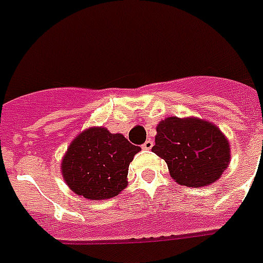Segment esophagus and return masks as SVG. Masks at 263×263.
<instances>
[{
    "label": "esophagus",
    "mask_w": 263,
    "mask_h": 263,
    "mask_svg": "<svg viewBox=\"0 0 263 263\" xmlns=\"http://www.w3.org/2000/svg\"><path fill=\"white\" fill-rule=\"evenodd\" d=\"M153 146H154V142L153 140H151V139H147L146 142L143 143V148H144V150H150V148H153Z\"/></svg>",
    "instance_id": "esophagus-1"
}]
</instances>
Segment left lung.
Listing matches in <instances>:
<instances>
[{
    "label": "left lung",
    "mask_w": 263,
    "mask_h": 263,
    "mask_svg": "<svg viewBox=\"0 0 263 263\" xmlns=\"http://www.w3.org/2000/svg\"><path fill=\"white\" fill-rule=\"evenodd\" d=\"M153 153L165 159L170 176L192 187L220 178L230 162V146L216 125L189 117H167L157 127Z\"/></svg>",
    "instance_id": "1"
}]
</instances>
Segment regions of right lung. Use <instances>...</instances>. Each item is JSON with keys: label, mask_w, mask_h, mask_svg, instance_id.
I'll return each mask as SVG.
<instances>
[{"label": "right lung", "mask_w": 263, "mask_h": 263, "mask_svg": "<svg viewBox=\"0 0 263 263\" xmlns=\"http://www.w3.org/2000/svg\"><path fill=\"white\" fill-rule=\"evenodd\" d=\"M140 147L106 128H89L70 144L62 174L74 193L89 200L117 196L127 185L128 167Z\"/></svg>", "instance_id": "obj_1"}]
</instances>
